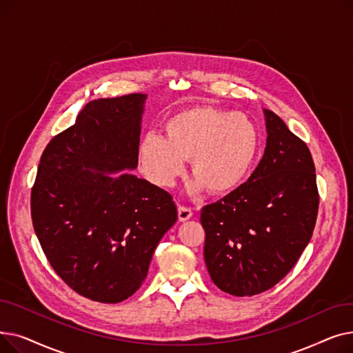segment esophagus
Returning <instances> with one entry per match:
<instances>
[{"label": "esophagus", "instance_id": "34e87169", "mask_svg": "<svg viewBox=\"0 0 353 353\" xmlns=\"http://www.w3.org/2000/svg\"><path fill=\"white\" fill-rule=\"evenodd\" d=\"M193 216V212L190 208L186 206H179V220L180 221H186Z\"/></svg>", "mask_w": 353, "mask_h": 353}]
</instances>
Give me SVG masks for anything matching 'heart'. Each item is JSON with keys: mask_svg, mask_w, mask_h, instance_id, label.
<instances>
[{"mask_svg": "<svg viewBox=\"0 0 353 353\" xmlns=\"http://www.w3.org/2000/svg\"><path fill=\"white\" fill-rule=\"evenodd\" d=\"M164 137L147 134L139 145V164L144 176L159 188H170L190 160L196 179L193 192L206 189L225 196L242 184L261 154L262 139L246 114L212 105L177 111L163 123Z\"/></svg>", "mask_w": 353, "mask_h": 353, "instance_id": "obj_1", "label": "heart"}]
</instances>
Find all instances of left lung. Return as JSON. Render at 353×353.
<instances>
[{
	"mask_svg": "<svg viewBox=\"0 0 353 353\" xmlns=\"http://www.w3.org/2000/svg\"><path fill=\"white\" fill-rule=\"evenodd\" d=\"M266 148L249 180L201 209L205 262L213 283L233 296L273 288L299 261L316 223L319 193L305 141L270 110Z\"/></svg>",
	"mask_w": 353,
	"mask_h": 353,
	"instance_id": "left-lung-1",
	"label": "left lung"
}]
</instances>
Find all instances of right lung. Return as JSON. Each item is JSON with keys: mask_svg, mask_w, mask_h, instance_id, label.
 Here are the masks:
<instances>
[{"mask_svg": "<svg viewBox=\"0 0 353 353\" xmlns=\"http://www.w3.org/2000/svg\"><path fill=\"white\" fill-rule=\"evenodd\" d=\"M145 94L92 100L52 137L31 190V219L51 268L79 294L119 303L144 282L177 220L170 193L134 170Z\"/></svg>", "mask_w": 353, "mask_h": 353, "instance_id": "right-lung-1", "label": "right lung"}]
</instances>
